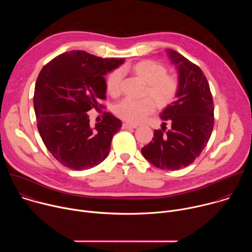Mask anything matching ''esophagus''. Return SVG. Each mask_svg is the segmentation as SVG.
Masks as SVG:
<instances>
[{"label": "esophagus", "instance_id": "obj_1", "mask_svg": "<svg viewBox=\"0 0 252 252\" xmlns=\"http://www.w3.org/2000/svg\"><path fill=\"white\" fill-rule=\"evenodd\" d=\"M122 127L125 129V128H135L136 126H131V125L126 124V123H124L123 126H122Z\"/></svg>", "mask_w": 252, "mask_h": 252}]
</instances>
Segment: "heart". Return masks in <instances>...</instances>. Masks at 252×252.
Instances as JSON below:
<instances>
[{
    "label": "heart",
    "mask_w": 252,
    "mask_h": 252,
    "mask_svg": "<svg viewBox=\"0 0 252 252\" xmlns=\"http://www.w3.org/2000/svg\"><path fill=\"white\" fill-rule=\"evenodd\" d=\"M128 67H124V70ZM129 69L147 85L145 95L152 99H131L125 98L116 106V115L126 123L137 125L145 120L154 110V104L158 109H164L177 96L179 82L174 76L166 75V67L156 61L145 60L131 65ZM124 71L121 68L113 70L107 76L105 86L111 95L118 96L122 91Z\"/></svg>",
    "instance_id": "b5f03b06"
}]
</instances>
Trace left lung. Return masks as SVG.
<instances>
[{
	"mask_svg": "<svg viewBox=\"0 0 252 252\" xmlns=\"http://www.w3.org/2000/svg\"><path fill=\"white\" fill-rule=\"evenodd\" d=\"M166 53L177 66L179 82L176 99L160 114L171 128L156 129L153 140L141 149V154L160 169L177 170L192 163L206 147L214 125V109L209 85L200 67L176 51L166 49Z\"/></svg>",
	"mask_w": 252,
	"mask_h": 252,
	"instance_id": "8db88e82",
	"label": "left lung"
}]
</instances>
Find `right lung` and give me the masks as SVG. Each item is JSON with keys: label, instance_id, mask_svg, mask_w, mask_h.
Here are the masks:
<instances>
[{"label": "right lung", "instance_id": "obj_1", "mask_svg": "<svg viewBox=\"0 0 252 252\" xmlns=\"http://www.w3.org/2000/svg\"><path fill=\"white\" fill-rule=\"evenodd\" d=\"M124 59H102L84 51L59 55L40 71L34 87L37 126L48 151L63 166L84 170L99 164L110 153L122 122L103 113L93 126L88 112L103 107L104 75Z\"/></svg>", "mask_w": 252, "mask_h": 252}]
</instances>
